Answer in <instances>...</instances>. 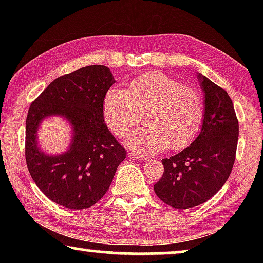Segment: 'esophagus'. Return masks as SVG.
Here are the masks:
<instances>
[{
    "label": "esophagus",
    "mask_w": 263,
    "mask_h": 263,
    "mask_svg": "<svg viewBox=\"0 0 263 263\" xmlns=\"http://www.w3.org/2000/svg\"><path fill=\"white\" fill-rule=\"evenodd\" d=\"M131 157L136 160H140V161H144V160H147L148 157H145V155H140V154H135L131 153Z\"/></svg>",
    "instance_id": "1"
}]
</instances>
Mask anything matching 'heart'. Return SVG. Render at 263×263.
<instances>
[{
    "instance_id": "b5f03b06",
    "label": "heart",
    "mask_w": 263,
    "mask_h": 263,
    "mask_svg": "<svg viewBox=\"0 0 263 263\" xmlns=\"http://www.w3.org/2000/svg\"><path fill=\"white\" fill-rule=\"evenodd\" d=\"M145 124L126 138L130 147L157 153L167 147L181 149L195 139L204 117L202 95L162 73H148L132 81L126 90L112 88L103 100V117L117 137Z\"/></svg>"
}]
</instances>
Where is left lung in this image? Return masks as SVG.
I'll return each instance as SVG.
<instances>
[{"label":"left lung","mask_w":263,"mask_h":263,"mask_svg":"<svg viewBox=\"0 0 263 263\" xmlns=\"http://www.w3.org/2000/svg\"><path fill=\"white\" fill-rule=\"evenodd\" d=\"M204 94L201 132L185 149L162 159L164 172L154 184L158 197L175 209L197 206L218 193L232 172L239 123L224 89L197 74Z\"/></svg>","instance_id":"1"}]
</instances>
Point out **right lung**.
Here are the masks:
<instances>
[{
  "mask_svg": "<svg viewBox=\"0 0 263 263\" xmlns=\"http://www.w3.org/2000/svg\"><path fill=\"white\" fill-rule=\"evenodd\" d=\"M116 82L106 66H86L52 81L30 105L25 123L26 166L34 183L59 205L81 210L103 197L126 157L109 131L103 100ZM48 117L65 118L72 130L67 151L47 155L37 128Z\"/></svg>",
  "mask_w": 263,
  "mask_h": 263,
  "instance_id": "right-lung-1",
  "label": "right lung"
}]
</instances>
